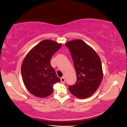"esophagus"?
<instances>
[{
    "mask_svg": "<svg viewBox=\"0 0 127 127\" xmlns=\"http://www.w3.org/2000/svg\"><path fill=\"white\" fill-rule=\"evenodd\" d=\"M61 82L63 83H64L65 82V79H64V77H63L61 78Z\"/></svg>",
    "mask_w": 127,
    "mask_h": 127,
    "instance_id": "esophagus-1",
    "label": "esophagus"
}]
</instances>
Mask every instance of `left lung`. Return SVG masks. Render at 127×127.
<instances>
[{
    "label": "left lung",
    "mask_w": 127,
    "mask_h": 127,
    "mask_svg": "<svg viewBox=\"0 0 127 127\" xmlns=\"http://www.w3.org/2000/svg\"><path fill=\"white\" fill-rule=\"evenodd\" d=\"M65 45L71 53L77 74V81L69 85V92L80 99L92 96L100 86L103 77L99 56L80 39L70 41Z\"/></svg>",
    "instance_id": "1"
}]
</instances>
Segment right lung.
I'll use <instances>...</instances> for the list:
<instances>
[{"label":"right lung","instance_id":"obj_1","mask_svg":"<svg viewBox=\"0 0 127 127\" xmlns=\"http://www.w3.org/2000/svg\"><path fill=\"white\" fill-rule=\"evenodd\" d=\"M61 46L54 41L44 40L34 46L23 61V81L27 90L34 96H48L53 92V85L60 82L51 66L50 60Z\"/></svg>","mask_w":127,"mask_h":127}]
</instances>
